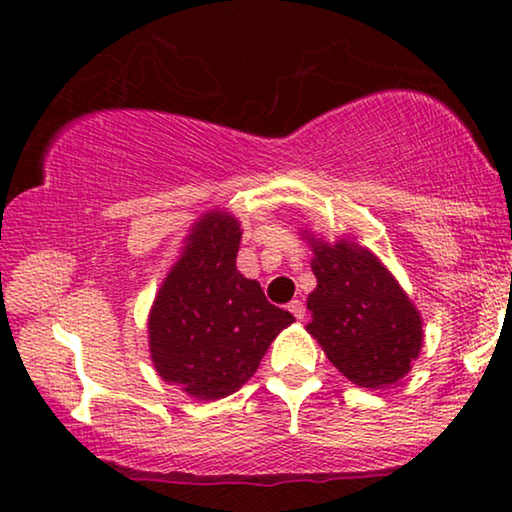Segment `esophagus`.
Wrapping results in <instances>:
<instances>
[{
    "label": "esophagus",
    "instance_id": "34e87169",
    "mask_svg": "<svg viewBox=\"0 0 512 512\" xmlns=\"http://www.w3.org/2000/svg\"><path fill=\"white\" fill-rule=\"evenodd\" d=\"M289 312H291L296 319H300V321L305 319V305L300 303V300H291V303H289Z\"/></svg>",
    "mask_w": 512,
    "mask_h": 512
}]
</instances>
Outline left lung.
<instances>
[{"instance_id":"1","label":"left lung","mask_w":512,"mask_h":512,"mask_svg":"<svg viewBox=\"0 0 512 512\" xmlns=\"http://www.w3.org/2000/svg\"><path fill=\"white\" fill-rule=\"evenodd\" d=\"M317 289L307 324L328 361L359 387L380 389L405 377L422 347V317L389 270L354 242L310 240Z\"/></svg>"}]
</instances>
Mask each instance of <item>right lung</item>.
Returning <instances> with one entry per match:
<instances>
[{
    "label": "right lung",
    "instance_id": "right-lung-1",
    "mask_svg": "<svg viewBox=\"0 0 512 512\" xmlns=\"http://www.w3.org/2000/svg\"><path fill=\"white\" fill-rule=\"evenodd\" d=\"M240 223L212 212L195 223L184 254L160 286L149 317L158 375L200 401L233 394L256 373L293 314L235 268Z\"/></svg>",
    "mask_w": 512,
    "mask_h": 512
}]
</instances>
